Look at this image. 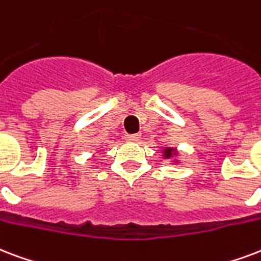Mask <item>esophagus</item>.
Instances as JSON below:
<instances>
[{"label": "esophagus", "mask_w": 261, "mask_h": 261, "mask_svg": "<svg viewBox=\"0 0 261 261\" xmlns=\"http://www.w3.org/2000/svg\"><path fill=\"white\" fill-rule=\"evenodd\" d=\"M139 139H141V135L139 134H127L126 135L127 142H138Z\"/></svg>", "instance_id": "34e87169"}]
</instances>
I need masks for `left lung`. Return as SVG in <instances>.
<instances>
[{
    "label": "left lung",
    "instance_id": "8db88e82",
    "mask_svg": "<svg viewBox=\"0 0 261 261\" xmlns=\"http://www.w3.org/2000/svg\"><path fill=\"white\" fill-rule=\"evenodd\" d=\"M174 154H176V152H175V149H172V148L164 149V157H167V159H168V157H172V156H174Z\"/></svg>",
    "mask_w": 261,
    "mask_h": 261
}]
</instances>
